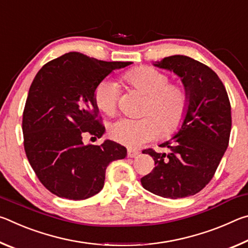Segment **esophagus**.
I'll return each mask as SVG.
<instances>
[{"mask_svg":"<svg viewBox=\"0 0 248 248\" xmlns=\"http://www.w3.org/2000/svg\"><path fill=\"white\" fill-rule=\"evenodd\" d=\"M138 155H139V152L137 150L128 149V157H136Z\"/></svg>","mask_w":248,"mask_h":248,"instance_id":"1","label":"esophagus"}]
</instances>
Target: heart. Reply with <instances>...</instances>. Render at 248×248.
<instances>
[{
	"mask_svg": "<svg viewBox=\"0 0 248 248\" xmlns=\"http://www.w3.org/2000/svg\"><path fill=\"white\" fill-rule=\"evenodd\" d=\"M123 82L146 95L142 119L124 118L111 124V139L129 148H137L159 136L171 134L182 127L189 108L186 87L170 83L163 71L151 66H138L121 77ZM119 85L115 81L100 82L94 91V103L99 111L112 116L117 110Z\"/></svg>",
	"mask_w": 248,
	"mask_h": 248,
	"instance_id": "1",
	"label": "heart"
}]
</instances>
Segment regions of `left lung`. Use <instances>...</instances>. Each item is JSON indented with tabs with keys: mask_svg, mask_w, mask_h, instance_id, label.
Masks as SVG:
<instances>
[{
	"mask_svg": "<svg viewBox=\"0 0 248 248\" xmlns=\"http://www.w3.org/2000/svg\"><path fill=\"white\" fill-rule=\"evenodd\" d=\"M154 65L182 78L189 94V108L178 132L159 145L169 149V153L143 151L153 157L155 167L141 178V184L154 195L185 198L209 184L228 149L231 104L217 73L195 59L176 54Z\"/></svg>",
	"mask_w": 248,
	"mask_h": 248,
	"instance_id": "left-lung-1",
	"label": "left lung"
}]
</instances>
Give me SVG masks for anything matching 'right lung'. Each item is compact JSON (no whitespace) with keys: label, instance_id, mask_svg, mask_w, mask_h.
<instances>
[{"label":"right lung","instance_id":"right-lung-1","mask_svg":"<svg viewBox=\"0 0 248 248\" xmlns=\"http://www.w3.org/2000/svg\"><path fill=\"white\" fill-rule=\"evenodd\" d=\"M131 63L69 52L36 74L23 112L24 148L37 177L53 195L83 200L98 194L109 163L127 155L124 146L111 140L85 145L83 136L100 138L105 132L94 103L96 86Z\"/></svg>","mask_w":248,"mask_h":248}]
</instances>
